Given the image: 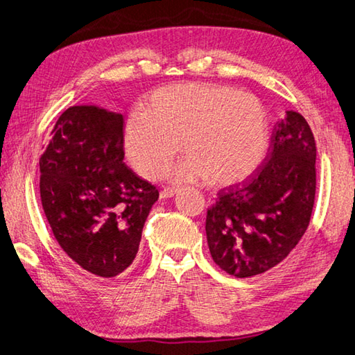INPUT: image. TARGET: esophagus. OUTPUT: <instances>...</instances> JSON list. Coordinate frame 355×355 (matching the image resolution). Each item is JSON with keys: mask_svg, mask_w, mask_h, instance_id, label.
Returning <instances> with one entry per match:
<instances>
[{"mask_svg": "<svg viewBox=\"0 0 355 355\" xmlns=\"http://www.w3.org/2000/svg\"><path fill=\"white\" fill-rule=\"evenodd\" d=\"M178 192V189H175V188H164L163 191L159 192V198H163V200H166V198H171V197H173Z\"/></svg>", "mask_w": 355, "mask_h": 355, "instance_id": "34e87169", "label": "esophagus"}]
</instances>
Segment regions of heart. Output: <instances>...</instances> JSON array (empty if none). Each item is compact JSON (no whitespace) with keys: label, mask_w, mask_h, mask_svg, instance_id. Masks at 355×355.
Masks as SVG:
<instances>
[{"label":"heart","mask_w":355,"mask_h":355,"mask_svg":"<svg viewBox=\"0 0 355 355\" xmlns=\"http://www.w3.org/2000/svg\"><path fill=\"white\" fill-rule=\"evenodd\" d=\"M188 152L171 171L175 182L209 177L214 184L247 178L266 155L268 118L256 96L212 83L159 88L144 113L124 125V149L141 175L157 180L180 150Z\"/></svg>","instance_id":"heart-1"}]
</instances>
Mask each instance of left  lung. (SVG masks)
<instances>
[{"instance_id":"1","label":"left lung","mask_w":355,"mask_h":355,"mask_svg":"<svg viewBox=\"0 0 355 355\" xmlns=\"http://www.w3.org/2000/svg\"><path fill=\"white\" fill-rule=\"evenodd\" d=\"M317 146L296 112L273 125L268 155L254 175L218 192L206 214V239L218 267L236 278L267 272L287 257L311 222Z\"/></svg>"}]
</instances>
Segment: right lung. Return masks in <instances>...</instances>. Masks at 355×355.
<instances>
[{
	"label": "right lung",
	"instance_id": "1",
	"mask_svg": "<svg viewBox=\"0 0 355 355\" xmlns=\"http://www.w3.org/2000/svg\"><path fill=\"white\" fill-rule=\"evenodd\" d=\"M40 158V197L54 237L76 263L113 278L137 257L158 191L124 163V118L98 105L62 113Z\"/></svg>",
	"mask_w": 355,
	"mask_h": 355
}]
</instances>
